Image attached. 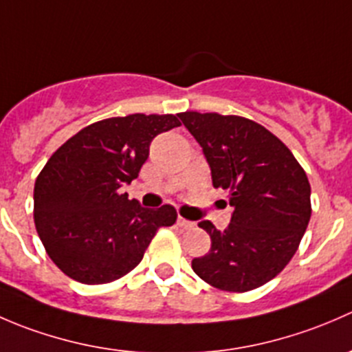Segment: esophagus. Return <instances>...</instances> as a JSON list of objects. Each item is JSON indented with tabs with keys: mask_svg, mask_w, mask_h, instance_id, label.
<instances>
[{
	"mask_svg": "<svg viewBox=\"0 0 352 352\" xmlns=\"http://www.w3.org/2000/svg\"><path fill=\"white\" fill-rule=\"evenodd\" d=\"M177 225H179L180 228H184V230L194 228V223L189 221V219H184L182 216H179V218H177Z\"/></svg>",
	"mask_w": 352,
	"mask_h": 352,
	"instance_id": "obj_1",
	"label": "esophagus"
}]
</instances>
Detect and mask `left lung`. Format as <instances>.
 I'll use <instances>...</instances> for the list:
<instances>
[{"mask_svg": "<svg viewBox=\"0 0 352 352\" xmlns=\"http://www.w3.org/2000/svg\"><path fill=\"white\" fill-rule=\"evenodd\" d=\"M211 168L212 186L230 189V225L199 228L211 250L192 261L208 285L243 293L274 279L298 250L311 216L307 173L283 141L239 116L179 113Z\"/></svg>", "mask_w": 352, "mask_h": 352, "instance_id": "1", "label": "left lung"}]
</instances>
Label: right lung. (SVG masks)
<instances>
[{
	"instance_id": "obj_1",
	"label": "right lung",
	"mask_w": 352,
	"mask_h": 352,
	"mask_svg": "<svg viewBox=\"0 0 352 352\" xmlns=\"http://www.w3.org/2000/svg\"><path fill=\"white\" fill-rule=\"evenodd\" d=\"M177 116L112 117L90 124L49 158L34 187V219L45 252L71 279L104 285L133 271L173 206L143 208L120 187L136 179L158 134Z\"/></svg>"
}]
</instances>
